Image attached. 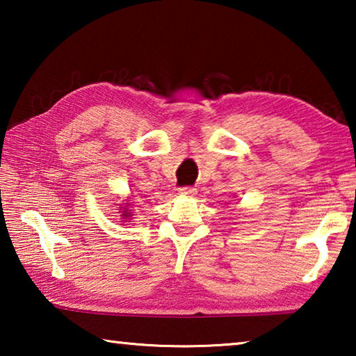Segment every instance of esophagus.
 I'll return each mask as SVG.
<instances>
[{
    "mask_svg": "<svg viewBox=\"0 0 356 356\" xmlns=\"http://www.w3.org/2000/svg\"><path fill=\"white\" fill-rule=\"evenodd\" d=\"M180 195H186V196H193L196 195V188L195 186H182V188H179Z\"/></svg>",
    "mask_w": 356,
    "mask_h": 356,
    "instance_id": "34e87169",
    "label": "esophagus"
}]
</instances>
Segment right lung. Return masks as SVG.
<instances>
[{
    "instance_id": "obj_1",
    "label": "right lung",
    "mask_w": 356,
    "mask_h": 356,
    "mask_svg": "<svg viewBox=\"0 0 356 356\" xmlns=\"http://www.w3.org/2000/svg\"><path fill=\"white\" fill-rule=\"evenodd\" d=\"M124 215H125V216H129V213H125V212H124Z\"/></svg>"
}]
</instances>
